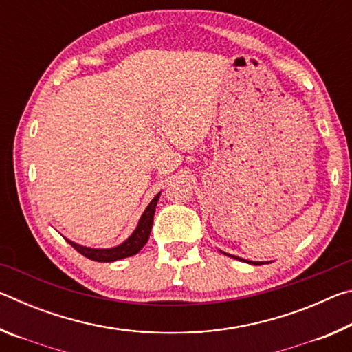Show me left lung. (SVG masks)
Segmentation results:
<instances>
[{
	"instance_id": "left-lung-1",
	"label": "left lung",
	"mask_w": 352,
	"mask_h": 352,
	"mask_svg": "<svg viewBox=\"0 0 352 352\" xmlns=\"http://www.w3.org/2000/svg\"><path fill=\"white\" fill-rule=\"evenodd\" d=\"M228 256H231V254H228ZM231 258H236V259H239V261H243V259H241V258H237V256H231ZM245 262H248V264H253V265L264 264V262H253V261H245Z\"/></svg>"
}]
</instances>
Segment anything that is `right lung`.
<instances>
[{
  "label": "right lung",
  "instance_id": "right-lung-1",
  "mask_svg": "<svg viewBox=\"0 0 352 352\" xmlns=\"http://www.w3.org/2000/svg\"><path fill=\"white\" fill-rule=\"evenodd\" d=\"M158 199H160V194L155 195L153 200L146 208V211L142 212L138 226H136L133 234L130 236L126 242H122L121 245L113 247V248H90V247H83V245H79V243L71 242L69 239H67V241L71 243V247L91 261L113 262V261L129 258V256H133L138 253L140 250L146 245V242L148 241V236H151V230H152V223H153L155 208H157Z\"/></svg>",
  "mask_w": 352,
  "mask_h": 352
}]
</instances>
